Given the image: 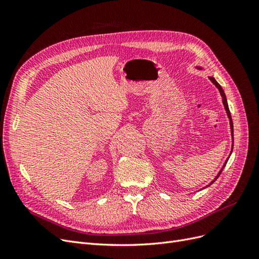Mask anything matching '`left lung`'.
I'll list each match as a JSON object with an SVG mask.
<instances>
[{"label":"left lung","instance_id":"8db88e82","mask_svg":"<svg viewBox=\"0 0 259 259\" xmlns=\"http://www.w3.org/2000/svg\"><path fill=\"white\" fill-rule=\"evenodd\" d=\"M209 80L211 81V83L213 84H215V86L216 88L219 90V93H221V95H222V97H223V104H224V106H225V109H226V112H227V114H228V117L230 119V128H231V134H232V136H233V123H232V119H231V114H230V110H229V107H228V103H227V98H226V95H225V93H224V91H223V89H222V86L219 85L217 82H216V80L214 79L213 76H209ZM233 149V148H232ZM231 152H232V150H231ZM229 159V158H228ZM228 159H227V161H226V163L224 164V166L222 167V169L219 170V173H218V175L215 177V179L213 180V182H211L209 185H211L213 184L215 180L219 177V175L222 174V171H223V169H224V167L226 166V164H227V162H228ZM208 185V186H209Z\"/></svg>","mask_w":259,"mask_h":259}]
</instances>
